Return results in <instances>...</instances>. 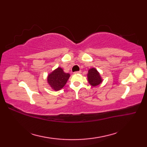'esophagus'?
Listing matches in <instances>:
<instances>
[{
  "label": "esophagus",
  "instance_id": "esophagus-1",
  "mask_svg": "<svg viewBox=\"0 0 147 147\" xmlns=\"http://www.w3.org/2000/svg\"><path fill=\"white\" fill-rule=\"evenodd\" d=\"M82 73V71H76V72H74V73Z\"/></svg>",
  "mask_w": 147,
  "mask_h": 147
}]
</instances>
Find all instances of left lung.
<instances>
[{"label": "left lung", "instance_id": "8db88e82", "mask_svg": "<svg viewBox=\"0 0 147 147\" xmlns=\"http://www.w3.org/2000/svg\"><path fill=\"white\" fill-rule=\"evenodd\" d=\"M87 77L89 83L93 86H97L102 82L101 76L95 68L90 69Z\"/></svg>", "mask_w": 147, "mask_h": 147}]
</instances>
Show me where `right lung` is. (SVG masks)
Instances as JSON below:
<instances>
[{
  "instance_id": "obj_1",
  "label": "right lung",
  "mask_w": 147,
  "mask_h": 147,
  "mask_svg": "<svg viewBox=\"0 0 147 147\" xmlns=\"http://www.w3.org/2000/svg\"><path fill=\"white\" fill-rule=\"evenodd\" d=\"M69 76V74L64 73L62 68L58 67L49 74L47 82L52 89L57 91L63 88Z\"/></svg>"
}]
</instances>
